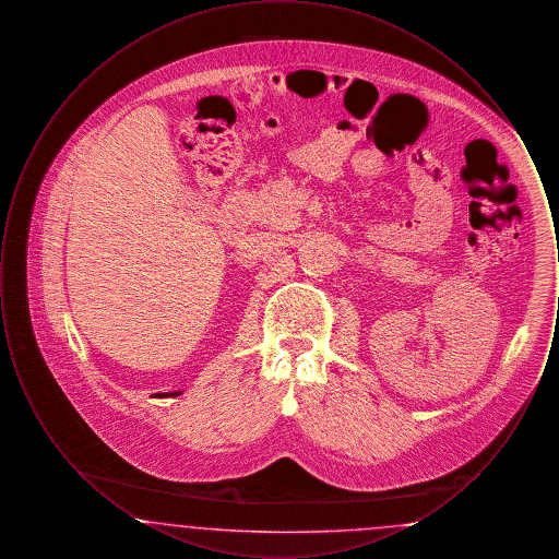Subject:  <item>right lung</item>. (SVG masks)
I'll return each mask as SVG.
<instances>
[{
    "instance_id": "1",
    "label": "right lung",
    "mask_w": 559,
    "mask_h": 559,
    "mask_svg": "<svg viewBox=\"0 0 559 559\" xmlns=\"http://www.w3.org/2000/svg\"><path fill=\"white\" fill-rule=\"evenodd\" d=\"M171 396H178V394H171Z\"/></svg>"
}]
</instances>
